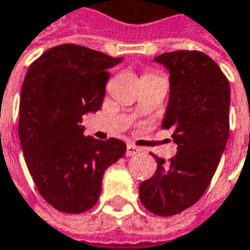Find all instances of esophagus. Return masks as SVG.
<instances>
[{
  "label": "esophagus",
  "mask_w": 250,
  "mask_h": 250,
  "mask_svg": "<svg viewBox=\"0 0 250 250\" xmlns=\"http://www.w3.org/2000/svg\"><path fill=\"white\" fill-rule=\"evenodd\" d=\"M140 153H141V150H140L139 147H136V146H133V144H127V150H125V155H127V157L140 154Z\"/></svg>",
  "instance_id": "obj_1"
}]
</instances>
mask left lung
Returning <instances> with one entry per match:
<instances>
[{
	"mask_svg": "<svg viewBox=\"0 0 250 250\" xmlns=\"http://www.w3.org/2000/svg\"><path fill=\"white\" fill-rule=\"evenodd\" d=\"M154 61L169 72L161 127L172 130L178 150L169 163L154 155L157 169L140 184V201L150 212L171 216L192 207L212 180L229 139L230 86L202 52H167Z\"/></svg>",
	"mask_w": 250,
	"mask_h": 250,
	"instance_id": "1",
	"label": "left lung"
}]
</instances>
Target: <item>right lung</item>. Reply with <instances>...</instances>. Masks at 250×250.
I'll return each mask as SVG.
<instances>
[{"mask_svg": "<svg viewBox=\"0 0 250 250\" xmlns=\"http://www.w3.org/2000/svg\"><path fill=\"white\" fill-rule=\"evenodd\" d=\"M119 62L65 43L43 52L25 75L18 125L25 163L42 198L61 212L93 208L104 171L125 154L122 140L86 137L82 125L102 107L109 69Z\"/></svg>", "mask_w": 250, "mask_h": 250, "instance_id": "right-lung-1", "label": "right lung"}]
</instances>
